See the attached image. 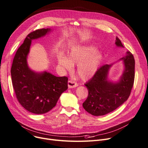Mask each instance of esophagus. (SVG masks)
Listing matches in <instances>:
<instances>
[{
  "instance_id": "esophagus-1",
  "label": "esophagus",
  "mask_w": 148,
  "mask_h": 148,
  "mask_svg": "<svg viewBox=\"0 0 148 148\" xmlns=\"http://www.w3.org/2000/svg\"><path fill=\"white\" fill-rule=\"evenodd\" d=\"M68 86L69 88H74L78 86V84L76 82L73 80H68Z\"/></svg>"
}]
</instances>
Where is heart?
<instances>
[{"mask_svg": "<svg viewBox=\"0 0 148 148\" xmlns=\"http://www.w3.org/2000/svg\"><path fill=\"white\" fill-rule=\"evenodd\" d=\"M101 58V53L95 51L93 46H77L71 49L68 58L62 53L59 55L58 63L66 70H71L73 64H77L78 75L82 79L86 80L95 74Z\"/></svg>", "mask_w": 148, "mask_h": 148, "instance_id": "b5f03b06", "label": "heart"}]
</instances>
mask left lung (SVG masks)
Segmentation results:
<instances>
[{
	"instance_id": "1",
	"label": "left lung",
	"mask_w": 148,
	"mask_h": 148,
	"mask_svg": "<svg viewBox=\"0 0 148 148\" xmlns=\"http://www.w3.org/2000/svg\"><path fill=\"white\" fill-rule=\"evenodd\" d=\"M115 43L118 47H124L117 37ZM119 61H123L124 70L119 82L113 83L108 79L112 64H105L98 69L93 77L85 84L88 94L83 106L90 114L106 115L116 110L129 98L134 84L135 61L130 52H127Z\"/></svg>"
}]
</instances>
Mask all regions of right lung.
Returning a JSON list of instances; mask_svg holds the SVG:
<instances>
[{"label":"right lung","mask_w":148,"mask_h":148,"mask_svg":"<svg viewBox=\"0 0 148 148\" xmlns=\"http://www.w3.org/2000/svg\"><path fill=\"white\" fill-rule=\"evenodd\" d=\"M50 28L36 29L27 35L14 56L11 78L17 99L26 110L36 114L51 111L68 88V78L50 73H36L28 66L27 56L32 40L45 36Z\"/></svg>","instance_id":"right-lung-1"}]
</instances>
